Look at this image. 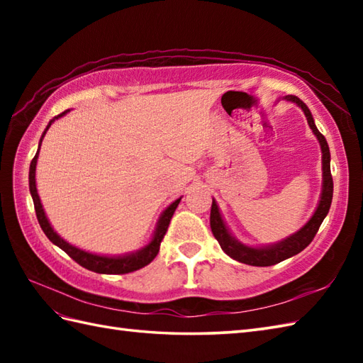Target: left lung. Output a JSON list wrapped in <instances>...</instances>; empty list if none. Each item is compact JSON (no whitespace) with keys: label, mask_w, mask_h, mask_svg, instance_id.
I'll list each match as a JSON object with an SVG mask.
<instances>
[{"label":"left lung","mask_w":363,"mask_h":363,"mask_svg":"<svg viewBox=\"0 0 363 363\" xmlns=\"http://www.w3.org/2000/svg\"><path fill=\"white\" fill-rule=\"evenodd\" d=\"M287 101H291L298 104L301 109H303L307 123L312 129V133L317 135L320 146H321V154H323V189H321V196H320V203L317 211L313 212L312 218L306 223V225L301 228L298 233L291 234L290 237L284 238L282 242H277L268 246H260V248H252V246H246L237 240L235 237L230 235L229 229L226 228L225 221L221 218V213L215 199L212 201L211 207V229L213 237L217 238L221 250L225 251L229 257H233L234 260L242 262V264L246 265H252V267H269V265H276L279 262L289 259L295 254L301 252L304 248L311 245L313 240L315 234L318 233V229L321 226L323 220L326 218V215L330 209V203H333V194H334V182H333V174H330V152H329V146L325 135H323L320 130L317 129L312 118V113L298 96L287 95L285 96Z\"/></svg>","instance_id":"obj_1"}]
</instances>
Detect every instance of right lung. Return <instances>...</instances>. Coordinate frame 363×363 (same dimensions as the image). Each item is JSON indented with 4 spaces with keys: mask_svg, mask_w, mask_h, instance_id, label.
Instances as JSON below:
<instances>
[{
    "mask_svg": "<svg viewBox=\"0 0 363 363\" xmlns=\"http://www.w3.org/2000/svg\"><path fill=\"white\" fill-rule=\"evenodd\" d=\"M67 112H70V111H65L62 113H59L57 117H54L48 123V126H46V129L43 130V134H42L40 143H38V150H40L42 140H43V137L46 134V130L50 129L51 123L54 120H57V118L62 117V115H65ZM38 150H37L35 156H34L33 162H30V167H29V191H30V196H33V201H34L38 225H40L45 235L48 237L54 245L59 246V248L62 250V251H65L68 256H70L74 262H78L81 267L90 269V272L101 273V274H126V273H130V272H135V269H140V268L148 265L150 262L157 256L162 238H164V235L167 234V229L169 226V221H172V217H173V213L176 211L177 204H179V201H181V198L176 199L174 203L169 204L167 209L164 211V213L160 215V218L157 221V226H156V230H154V235L151 238V242L146 245L145 248L138 250L135 252L126 254V256H113V257L98 256V254L87 252V251L76 248V246L65 242L64 238H60L57 235V233H54V229L51 228L48 218H46L45 211H43V207H42V203H40V198H38V194H37V187H35V165H37Z\"/></svg>",
    "mask_w": 363,
    "mask_h": 363,
    "instance_id": "obj_1",
    "label": "right lung"
}]
</instances>
